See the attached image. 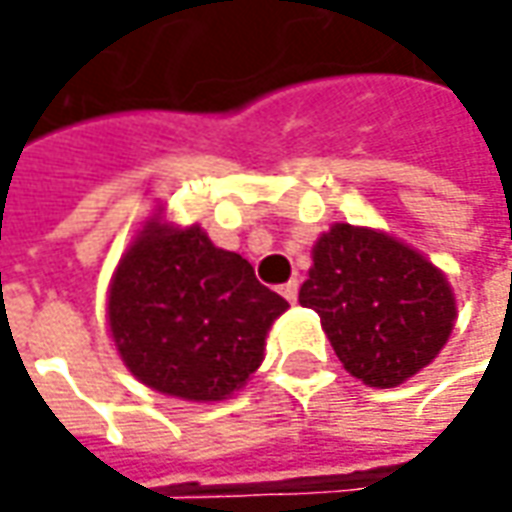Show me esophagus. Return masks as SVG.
Instances as JSON below:
<instances>
[{
    "label": "esophagus",
    "instance_id": "1",
    "mask_svg": "<svg viewBox=\"0 0 512 512\" xmlns=\"http://www.w3.org/2000/svg\"><path fill=\"white\" fill-rule=\"evenodd\" d=\"M282 296H285L287 302L293 305V302L299 299V282L293 279V282H287V285H282Z\"/></svg>",
    "mask_w": 512,
    "mask_h": 512
}]
</instances>
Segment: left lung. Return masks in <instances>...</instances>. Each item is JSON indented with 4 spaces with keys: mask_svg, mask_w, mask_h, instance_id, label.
Returning a JSON list of instances; mask_svg holds the SVG:
<instances>
[{
    "mask_svg": "<svg viewBox=\"0 0 512 512\" xmlns=\"http://www.w3.org/2000/svg\"><path fill=\"white\" fill-rule=\"evenodd\" d=\"M319 313L344 370L370 387H396L439 356L456 322L444 273L382 230L333 225L313 245L299 290Z\"/></svg>",
    "mask_w": 512,
    "mask_h": 512,
    "instance_id": "left-lung-1",
    "label": "left lung"
}]
</instances>
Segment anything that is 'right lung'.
<instances>
[{
	"instance_id": "1",
	"label": "right lung",
	"mask_w": 512,
	"mask_h": 512,
	"mask_svg": "<svg viewBox=\"0 0 512 512\" xmlns=\"http://www.w3.org/2000/svg\"><path fill=\"white\" fill-rule=\"evenodd\" d=\"M287 302L247 259L199 225L148 219L119 259L108 322L130 373L187 402H222L256 373L265 336Z\"/></svg>"
}]
</instances>
